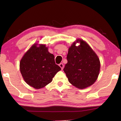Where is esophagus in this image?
Here are the masks:
<instances>
[{
  "label": "esophagus",
  "instance_id": "obj_1",
  "mask_svg": "<svg viewBox=\"0 0 121 121\" xmlns=\"http://www.w3.org/2000/svg\"><path fill=\"white\" fill-rule=\"evenodd\" d=\"M59 66L60 67V68H61V69H63V63H60V64H59Z\"/></svg>",
  "mask_w": 121,
  "mask_h": 121
}]
</instances>
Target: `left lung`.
I'll use <instances>...</instances> for the list:
<instances>
[{
	"label": "left lung",
	"instance_id": "left-lung-1",
	"mask_svg": "<svg viewBox=\"0 0 121 121\" xmlns=\"http://www.w3.org/2000/svg\"><path fill=\"white\" fill-rule=\"evenodd\" d=\"M80 43L78 47L75 43ZM68 62L63 70L68 81L78 89L89 87L95 82L99 74V59L89 45L77 39L69 48L67 56Z\"/></svg>",
	"mask_w": 121,
	"mask_h": 121
}]
</instances>
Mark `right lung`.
Listing matches in <instances>:
<instances>
[{"label":"right lung","mask_w":121,"mask_h":121,"mask_svg":"<svg viewBox=\"0 0 121 121\" xmlns=\"http://www.w3.org/2000/svg\"><path fill=\"white\" fill-rule=\"evenodd\" d=\"M20 71L24 81L35 89L44 87L52 81L61 68L55 63L54 56L45 45L35 44L20 62Z\"/></svg>","instance_id":"right-lung-1"}]
</instances>
